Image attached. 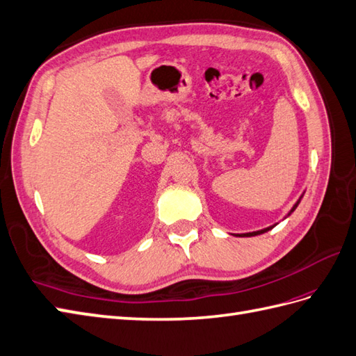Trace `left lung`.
<instances>
[{"label": "left lung", "instance_id": "8db88e82", "mask_svg": "<svg viewBox=\"0 0 356 356\" xmlns=\"http://www.w3.org/2000/svg\"><path fill=\"white\" fill-rule=\"evenodd\" d=\"M302 197V196H300ZM300 197H299V201L293 205V208L290 210V213H289V216L296 210V207L299 205V202H300ZM275 227V225H273ZM273 227H268V228H264V229H259V231H254V232H246V234H237V237H254V236H258V234H264V232H267V231H270Z\"/></svg>", "mask_w": 356, "mask_h": 356}]
</instances>
